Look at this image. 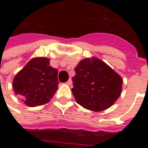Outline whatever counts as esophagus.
Wrapping results in <instances>:
<instances>
[{
    "label": "esophagus",
    "instance_id": "esophagus-1",
    "mask_svg": "<svg viewBox=\"0 0 148 148\" xmlns=\"http://www.w3.org/2000/svg\"><path fill=\"white\" fill-rule=\"evenodd\" d=\"M66 84H67V85H69V86H70V85L72 84V79H69L66 82Z\"/></svg>",
    "mask_w": 148,
    "mask_h": 148
}]
</instances>
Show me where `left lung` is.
I'll use <instances>...</instances> for the list:
<instances>
[{
  "instance_id": "8db88e82",
  "label": "left lung",
  "mask_w": 148,
  "mask_h": 148,
  "mask_svg": "<svg viewBox=\"0 0 148 148\" xmlns=\"http://www.w3.org/2000/svg\"><path fill=\"white\" fill-rule=\"evenodd\" d=\"M73 95L82 107L102 111L116 101L122 92L123 79L101 60L86 58L74 69Z\"/></svg>"
}]
</instances>
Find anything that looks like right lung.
I'll list each match as a JSON object with an SVG mask.
<instances>
[{"label":"right lung","mask_w":148,"mask_h":148,"mask_svg":"<svg viewBox=\"0 0 148 148\" xmlns=\"http://www.w3.org/2000/svg\"><path fill=\"white\" fill-rule=\"evenodd\" d=\"M57 74L58 70L49 66L48 58H33L14 77L15 94L31 107L48 103L57 90Z\"/></svg>","instance_id":"right-lung-1"}]
</instances>
